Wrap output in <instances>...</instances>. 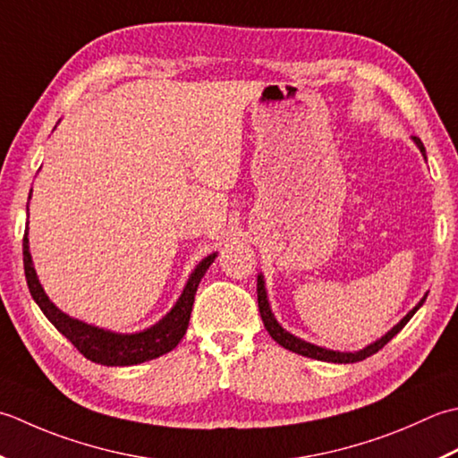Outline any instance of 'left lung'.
<instances>
[{"label":"left lung","instance_id":"obj_1","mask_svg":"<svg viewBox=\"0 0 458 458\" xmlns=\"http://www.w3.org/2000/svg\"><path fill=\"white\" fill-rule=\"evenodd\" d=\"M413 142L417 144L419 150H421L423 157L425 156V146L421 140H419L417 136H413ZM427 294L419 301V304L413 308V310H409L407 316H403V320H401L399 324H395L394 328H391L386 335H381L379 340H376L373 344H369V346H366L360 352H334V350H326V348H320V346H314V344L310 342H304L301 338H296V335H293L291 332H286L281 324L276 322L273 310H270L268 306V298H267V288H265V278L263 275H259L257 278V301H259V312H260V318H263V324L267 332L270 334V338H273L276 344H281L283 348L291 350L294 353H301V356H306V358H312V360H320V361H332V363H353V361H361L366 360L369 356H373V353L379 352L381 348L386 346V344L394 338L395 334H399L401 330H403V326L413 318V314L419 310V308L423 306Z\"/></svg>","mask_w":458,"mask_h":458}]
</instances>
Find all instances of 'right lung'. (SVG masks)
Here are the masks:
<instances>
[{
	"mask_svg": "<svg viewBox=\"0 0 458 458\" xmlns=\"http://www.w3.org/2000/svg\"><path fill=\"white\" fill-rule=\"evenodd\" d=\"M216 257L217 253L205 257L201 263L193 268L182 296L177 298L175 306L160 322L150 326L148 330L136 334H116L110 330H102L98 326H90L87 322L71 318V316L61 312L59 308L49 301V296L45 294L33 268L27 233L23 237L25 278L33 301L39 304L43 314L47 316V320H49L55 328H57L64 338L82 353V356L90 361L100 363V366H136V363L156 360L164 356V353L172 352L177 344L182 342L185 330H188L195 293H198L201 278L208 273V268L213 260H216Z\"/></svg>",
	"mask_w": 458,
	"mask_h": 458,
	"instance_id": "right-lung-1",
	"label": "right lung"
}]
</instances>
